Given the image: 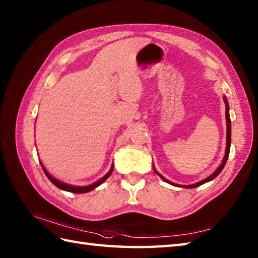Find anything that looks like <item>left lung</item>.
Wrapping results in <instances>:
<instances>
[{
    "mask_svg": "<svg viewBox=\"0 0 258 258\" xmlns=\"http://www.w3.org/2000/svg\"><path fill=\"white\" fill-rule=\"evenodd\" d=\"M224 102H225V106H226L225 113H226V125H227V133H226V134H227V135H226V152H225V156H224V160H223L222 164L220 165V167H218V168L216 169V171L211 175L210 177L203 179V180H201V182H199V183L193 184V185H188V186L176 185V184H174V183H172V182H169V180H167L166 178H164V177L162 176V175H160V174H158V173L155 171V172L162 177V179H164V180H165V182H167V183H169V184H172V185H175V186H180V187H185V188H195V187H197V186H201V185H203V184L210 182V180L215 178V177L217 176V175L222 172V169L224 168V166H225V164H226V162H227V158H228V155H229V150H231V118H229V107H228V103H227L226 98H224Z\"/></svg>",
    "mask_w": 258,
    "mask_h": 258,
    "instance_id": "left-lung-1",
    "label": "left lung"
}]
</instances>
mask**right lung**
Segmentation results:
<instances>
[{"mask_svg": "<svg viewBox=\"0 0 258 258\" xmlns=\"http://www.w3.org/2000/svg\"><path fill=\"white\" fill-rule=\"evenodd\" d=\"M42 165V164H41ZM113 166L114 165H112V167H111V169H109V172L105 175V176L104 177H102L100 180H97L96 183H94V184H92V185H89V186H82V187H80V186H72V185H69V184H64V183H62V182H59V180H57V179H55L54 178L53 176H51L50 174L47 173V171L45 169V167L42 165V168H43V171H44V173H45V175L47 176V178L51 180V182L56 186V187H58V188H61V189H63V190H68V191H71V193H76V194H83V193H87V191H90V190H92V189H94L95 187H97L98 185H101L102 183H104L106 180V178L107 177H109V175L112 174V172H113Z\"/></svg>", "mask_w": 258, "mask_h": 258, "instance_id": "add662e5", "label": "right lung"}]
</instances>
